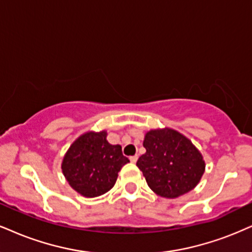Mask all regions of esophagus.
I'll return each instance as SVG.
<instances>
[{"instance_id":"34e87169","label":"esophagus","mask_w":252,"mask_h":252,"mask_svg":"<svg viewBox=\"0 0 252 252\" xmlns=\"http://www.w3.org/2000/svg\"><path fill=\"white\" fill-rule=\"evenodd\" d=\"M136 160H138V155H132V157H129V161H131L132 163H135Z\"/></svg>"}]
</instances>
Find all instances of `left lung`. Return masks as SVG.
<instances>
[{
	"label": "left lung",
	"instance_id": "8db88e82",
	"mask_svg": "<svg viewBox=\"0 0 252 252\" xmlns=\"http://www.w3.org/2000/svg\"><path fill=\"white\" fill-rule=\"evenodd\" d=\"M146 153L136 161L148 187L162 197L175 198L190 191L204 173L200 152L174 129H153L145 135Z\"/></svg>",
	"mask_w": 252,
	"mask_h": 252
}]
</instances>
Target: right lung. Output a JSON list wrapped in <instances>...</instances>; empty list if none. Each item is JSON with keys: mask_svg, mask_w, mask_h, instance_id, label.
Returning a JSON list of instances; mask_svg holds the SVG:
<instances>
[{"mask_svg": "<svg viewBox=\"0 0 252 252\" xmlns=\"http://www.w3.org/2000/svg\"><path fill=\"white\" fill-rule=\"evenodd\" d=\"M129 162L120 145H111L106 132H89L79 136L65 154L62 170L69 185L83 196L95 197L107 192L118 173Z\"/></svg>", "mask_w": 252, "mask_h": 252, "instance_id": "1", "label": "right lung"}]
</instances>
